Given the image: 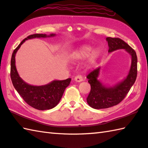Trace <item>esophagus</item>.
<instances>
[{"label": "esophagus", "instance_id": "obj_1", "mask_svg": "<svg viewBox=\"0 0 148 148\" xmlns=\"http://www.w3.org/2000/svg\"><path fill=\"white\" fill-rule=\"evenodd\" d=\"M75 81L77 82H82L83 81V77L82 75H77L76 77H75Z\"/></svg>", "mask_w": 148, "mask_h": 148}]
</instances>
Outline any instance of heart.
I'll return each mask as SVG.
<instances>
[{"instance_id":"1","label":"heart","mask_w":148,"mask_h":148,"mask_svg":"<svg viewBox=\"0 0 148 148\" xmlns=\"http://www.w3.org/2000/svg\"><path fill=\"white\" fill-rule=\"evenodd\" d=\"M100 56V51L98 49L92 50V47L85 45L80 47L72 53V57L75 60H83L88 56V62L93 64L96 62Z\"/></svg>"}]
</instances>
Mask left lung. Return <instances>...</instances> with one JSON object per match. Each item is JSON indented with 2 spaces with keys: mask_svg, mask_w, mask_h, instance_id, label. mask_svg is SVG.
<instances>
[{
  "mask_svg": "<svg viewBox=\"0 0 148 148\" xmlns=\"http://www.w3.org/2000/svg\"><path fill=\"white\" fill-rule=\"evenodd\" d=\"M106 41L108 42V52L124 49L131 56V64L127 77L112 87L103 85L98 79L100 67L87 75V78L91 88L87 101L89 106L96 109L109 108L120 103L135 83L137 76V57L135 51L120 38L107 37Z\"/></svg>",
  "mask_w": 148,
  "mask_h": 148,
  "instance_id": "left-lung-1",
  "label": "left lung"
}]
</instances>
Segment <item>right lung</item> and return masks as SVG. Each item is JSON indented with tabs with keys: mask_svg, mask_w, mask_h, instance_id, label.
I'll use <instances>...</instances> for the list:
<instances>
[{
	"mask_svg": "<svg viewBox=\"0 0 148 148\" xmlns=\"http://www.w3.org/2000/svg\"><path fill=\"white\" fill-rule=\"evenodd\" d=\"M55 36L56 34H53L49 36L40 34L30 35L24 39L14 50L11 60L10 76L13 87L29 106L42 111L52 109L57 106L62 98L66 87H68L71 83V79L53 80L47 85L41 86L28 84L24 82L18 74L15 66V54L26 40L34 38H45Z\"/></svg>",
	"mask_w": 148,
	"mask_h": 148,
	"instance_id": "right-lung-1",
	"label": "right lung"
}]
</instances>
